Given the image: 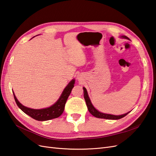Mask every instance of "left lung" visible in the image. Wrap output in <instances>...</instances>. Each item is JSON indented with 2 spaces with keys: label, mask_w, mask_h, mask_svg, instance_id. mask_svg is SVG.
I'll list each match as a JSON object with an SVG mask.
<instances>
[{
  "label": "left lung",
  "mask_w": 156,
  "mask_h": 156,
  "mask_svg": "<svg viewBox=\"0 0 156 156\" xmlns=\"http://www.w3.org/2000/svg\"><path fill=\"white\" fill-rule=\"evenodd\" d=\"M120 37H122V38L127 39V40H129V37L126 36H121ZM83 92H84V100H85L88 110L90 112V114H92L94 116H95L96 118H99V119H108V120H119V119H122V118L124 117L125 116H126L130 112L129 111L128 112L126 113V114L121 115H114L107 114V113H103V112H100L99 111H98L92 105L90 99V98L88 96L87 89L84 87H83Z\"/></svg>",
  "instance_id": "8db88e82"
}]
</instances>
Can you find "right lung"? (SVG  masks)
<instances>
[{"mask_svg":"<svg viewBox=\"0 0 156 156\" xmlns=\"http://www.w3.org/2000/svg\"><path fill=\"white\" fill-rule=\"evenodd\" d=\"M75 81V79H73L68 84V85L65 87L63 92L61 94L58 100L53 105L49 107L41 108V109H34V108L25 107L17 100L15 94L13 92L14 99H15L16 104L19 108L25 114L32 117V119L38 121H47L56 119V118L59 117L64 112L65 104L74 87Z\"/></svg>","mask_w":156,"mask_h":156,"instance_id":"obj_1","label":"right lung"}]
</instances>
